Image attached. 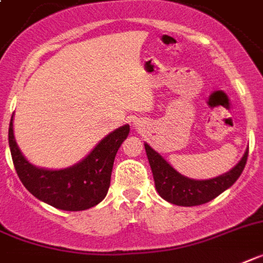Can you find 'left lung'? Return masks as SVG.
I'll use <instances>...</instances> for the list:
<instances>
[{
    "label": "left lung",
    "instance_id": "1",
    "mask_svg": "<svg viewBox=\"0 0 263 263\" xmlns=\"http://www.w3.org/2000/svg\"><path fill=\"white\" fill-rule=\"evenodd\" d=\"M147 160L151 164L155 185L158 195L166 201L176 205L192 207L211 201L216 196L224 192L227 188L235 183L246 165L249 147L245 152L243 157L230 172L220 175L210 180H192L176 172L168 162L145 144Z\"/></svg>",
    "mask_w": 263,
    "mask_h": 263
}]
</instances>
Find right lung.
Segmentation results:
<instances>
[{
    "instance_id": "add662e5",
    "label": "right lung",
    "mask_w": 263,
    "mask_h": 263,
    "mask_svg": "<svg viewBox=\"0 0 263 263\" xmlns=\"http://www.w3.org/2000/svg\"><path fill=\"white\" fill-rule=\"evenodd\" d=\"M130 132L129 125L114 130L71 168L60 171L36 168L25 160L9 123V147L21 183L39 200L63 211H83L101 203L107 195L117 152Z\"/></svg>"
}]
</instances>
